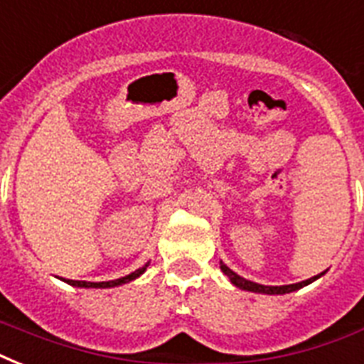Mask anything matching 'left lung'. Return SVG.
<instances>
[{"mask_svg":"<svg viewBox=\"0 0 364 364\" xmlns=\"http://www.w3.org/2000/svg\"><path fill=\"white\" fill-rule=\"evenodd\" d=\"M221 270L225 276H228V279L236 285V287L243 289V291H251V293H262V294H285V293H293V291H296V289L304 287V285H308V283L316 282L317 277H321L323 274H319V276H314L310 277V279H306V282H300V283H293V285H260V283H255V282H249V279H245V277L238 276L236 272H232L230 268H228L225 262H221Z\"/></svg>","mask_w":364,"mask_h":364,"instance_id":"8db88e82","label":"left lung"}]
</instances>
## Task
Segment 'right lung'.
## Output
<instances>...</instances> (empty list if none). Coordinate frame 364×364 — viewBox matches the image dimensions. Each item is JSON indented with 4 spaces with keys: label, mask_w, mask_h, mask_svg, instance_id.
<instances>
[{
    "label": "right lung",
    "mask_w": 364,
    "mask_h": 364,
    "mask_svg": "<svg viewBox=\"0 0 364 364\" xmlns=\"http://www.w3.org/2000/svg\"><path fill=\"white\" fill-rule=\"evenodd\" d=\"M149 262L145 266H141V268H137L136 272H132V274H128V276L124 277H119V279H113V282H75V279H64L65 283H70V285H73V287H94V289H109V287H117V285H122V283H128L132 282V279H136V277H139L143 274V272L147 270Z\"/></svg>",
    "instance_id": "add662e5"
}]
</instances>
